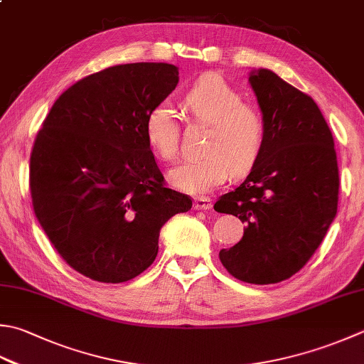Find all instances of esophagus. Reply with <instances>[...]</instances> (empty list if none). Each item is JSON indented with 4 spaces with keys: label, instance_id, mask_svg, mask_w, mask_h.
<instances>
[{
    "label": "esophagus",
    "instance_id": "1",
    "mask_svg": "<svg viewBox=\"0 0 364 364\" xmlns=\"http://www.w3.org/2000/svg\"><path fill=\"white\" fill-rule=\"evenodd\" d=\"M213 206V203H211V200L208 197H196L194 198V208L196 210H210Z\"/></svg>",
    "mask_w": 364,
    "mask_h": 364
}]
</instances>
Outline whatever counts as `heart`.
<instances>
[{"label": "heart", "instance_id": "obj_1", "mask_svg": "<svg viewBox=\"0 0 364 364\" xmlns=\"http://www.w3.org/2000/svg\"><path fill=\"white\" fill-rule=\"evenodd\" d=\"M184 109L197 123L208 124L203 153L170 173L176 188L203 194L223 184L230 172L245 175L252 168L265 141V119L257 107L243 102L240 91L218 74H205L192 83L183 99ZM145 139L159 159L176 158L180 126L172 107L159 104L145 119Z\"/></svg>", "mask_w": 364, "mask_h": 364}]
</instances>
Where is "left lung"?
<instances>
[{"mask_svg":"<svg viewBox=\"0 0 364 364\" xmlns=\"http://www.w3.org/2000/svg\"><path fill=\"white\" fill-rule=\"evenodd\" d=\"M265 119V141L251 173L220 196L218 213L237 216L245 235L219 259L237 279L276 284L300 272L338 211L334 140L314 99L268 69L249 75Z\"/></svg>","mask_w":364,"mask_h":364,"instance_id":"8db88e82","label":"left lung"}]
</instances>
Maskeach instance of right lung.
Wrapping results in <instances>:
<instances>
[{"label": "right lung", "mask_w": 364, "mask_h": 364, "mask_svg": "<svg viewBox=\"0 0 364 364\" xmlns=\"http://www.w3.org/2000/svg\"><path fill=\"white\" fill-rule=\"evenodd\" d=\"M178 83L167 63L118 64L56 99L30 158L34 215L61 259L97 282L144 273L161 227L192 198L168 189L145 139V119Z\"/></svg>", "instance_id": "obj_1"}]
</instances>
